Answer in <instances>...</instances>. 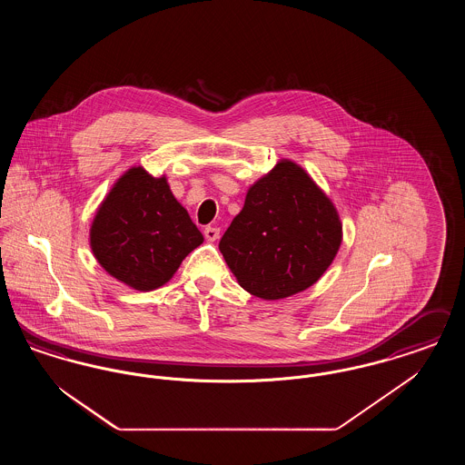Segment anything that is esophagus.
I'll use <instances>...</instances> for the list:
<instances>
[{
  "label": "esophagus",
  "mask_w": 465,
  "mask_h": 465,
  "mask_svg": "<svg viewBox=\"0 0 465 465\" xmlns=\"http://www.w3.org/2000/svg\"><path fill=\"white\" fill-rule=\"evenodd\" d=\"M203 237H205V241H209V242L218 241V239H220V228H216V226H207V228L203 230Z\"/></svg>",
  "instance_id": "1"
}]
</instances>
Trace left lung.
I'll list each match as a JSON object with an SVG mask.
<instances>
[{
	"mask_svg": "<svg viewBox=\"0 0 465 465\" xmlns=\"http://www.w3.org/2000/svg\"><path fill=\"white\" fill-rule=\"evenodd\" d=\"M340 243L331 200L300 165L281 160L249 188L220 251L247 292L281 300L315 284Z\"/></svg>",
	"mask_w": 465,
	"mask_h": 465,
	"instance_id": "obj_1",
	"label": "left lung"
}]
</instances>
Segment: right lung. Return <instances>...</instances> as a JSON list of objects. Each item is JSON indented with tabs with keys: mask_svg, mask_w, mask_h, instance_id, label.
Masks as SVG:
<instances>
[{
	"mask_svg": "<svg viewBox=\"0 0 465 465\" xmlns=\"http://www.w3.org/2000/svg\"><path fill=\"white\" fill-rule=\"evenodd\" d=\"M203 242L165 176L133 167L111 188L90 226V247L111 277L137 291L171 281L181 262Z\"/></svg>",
	"mask_w": 465,
	"mask_h": 465,
	"instance_id": "add662e5",
	"label": "right lung"
}]
</instances>
